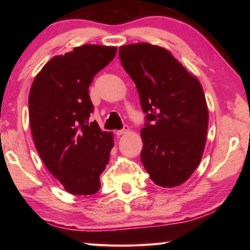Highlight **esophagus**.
I'll return each mask as SVG.
<instances>
[{"instance_id":"34e87169","label":"esophagus","mask_w":250,"mask_h":250,"mask_svg":"<svg viewBox=\"0 0 250 250\" xmlns=\"http://www.w3.org/2000/svg\"><path fill=\"white\" fill-rule=\"evenodd\" d=\"M129 132H130V128L128 125H125L124 129L117 131V135H119V137H120V135H125V134L129 133Z\"/></svg>"}]
</instances>
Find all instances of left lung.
Returning <instances> with one entry per match:
<instances>
[{"label":"left lung","mask_w":250,"mask_h":250,"mask_svg":"<svg viewBox=\"0 0 250 250\" xmlns=\"http://www.w3.org/2000/svg\"><path fill=\"white\" fill-rule=\"evenodd\" d=\"M119 57L152 121L140 131L142 164L156 185L183 184L200 164L206 143L208 108L200 80L158 45L120 46Z\"/></svg>","instance_id":"left-lung-1"}]
</instances>
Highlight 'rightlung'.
<instances>
[{
	"instance_id": "1",
	"label": "right lung",
	"mask_w": 250,
	"mask_h": 250,
	"mask_svg": "<svg viewBox=\"0 0 250 250\" xmlns=\"http://www.w3.org/2000/svg\"><path fill=\"white\" fill-rule=\"evenodd\" d=\"M117 53L115 46L83 45L54 56L34 78L29 125L45 167L73 195H94L109 163L113 133L89 122V88Z\"/></svg>"
}]
</instances>
